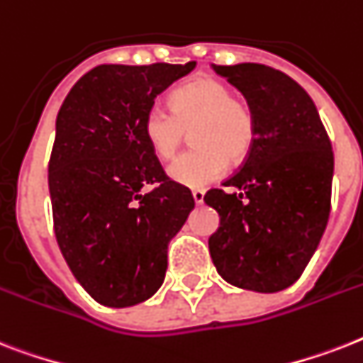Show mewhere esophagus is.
<instances>
[{"mask_svg": "<svg viewBox=\"0 0 363 363\" xmlns=\"http://www.w3.org/2000/svg\"><path fill=\"white\" fill-rule=\"evenodd\" d=\"M191 196H194V201H196L197 205H201L203 197H205V191L197 188V190H191Z\"/></svg>", "mask_w": 363, "mask_h": 363, "instance_id": "obj_1", "label": "esophagus"}]
</instances>
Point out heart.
<instances>
[{
	"label": "heart",
	"instance_id": "heart-1",
	"mask_svg": "<svg viewBox=\"0 0 363 363\" xmlns=\"http://www.w3.org/2000/svg\"><path fill=\"white\" fill-rule=\"evenodd\" d=\"M143 138L160 160H169L191 132L194 149L182 152L167 167L177 184L203 188L218 181L228 162L248 158L257 140L252 106L233 95L228 84L197 78L172 95V110L155 102L141 121Z\"/></svg>",
	"mask_w": 363,
	"mask_h": 363
}]
</instances>
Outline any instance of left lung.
<instances>
[{"label": "left lung", "mask_w": 363, "mask_h": 363, "mask_svg": "<svg viewBox=\"0 0 363 363\" xmlns=\"http://www.w3.org/2000/svg\"><path fill=\"white\" fill-rule=\"evenodd\" d=\"M218 74L252 106L257 140L252 152L205 203L220 228L208 238L218 274L235 287L278 293L302 276L330 216L334 152L311 96L293 78L257 63Z\"/></svg>", "instance_id": "left-lung-1"}]
</instances>
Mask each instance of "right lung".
<instances>
[{
  "label": "right lung",
  "mask_w": 363,
  "mask_h": 363,
  "mask_svg": "<svg viewBox=\"0 0 363 363\" xmlns=\"http://www.w3.org/2000/svg\"><path fill=\"white\" fill-rule=\"evenodd\" d=\"M186 65H100L70 89L48 164L54 231L79 285L102 306L128 308L160 289L167 244L194 208L143 138L155 99ZM147 184L155 186L145 192Z\"/></svg>",
  "instance_id": "add662e5"
}]
</instances>
